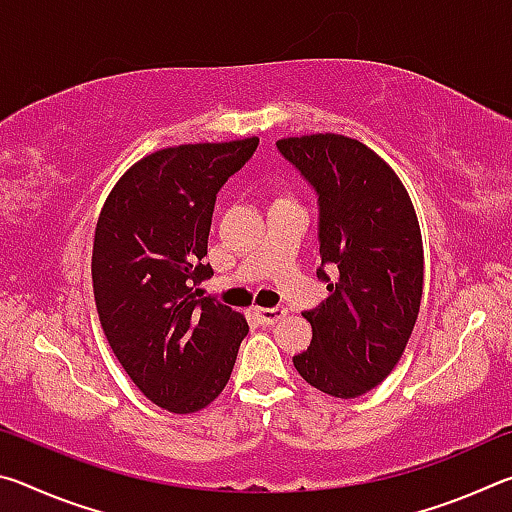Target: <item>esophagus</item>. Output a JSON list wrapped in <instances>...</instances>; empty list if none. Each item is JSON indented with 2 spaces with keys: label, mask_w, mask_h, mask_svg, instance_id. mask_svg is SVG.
Listing matches in <instances>:
<instances>
[{
  "label": "esophagus",
  "mask_w": 512,
  "mask_h": 512,
  "mask_svg": "<svg viewBox=\"0 0 512 512\" xmlns=\"http://www.w3.org/2000/svg\"><path fill=\"white\" fill-rule=\"evenodd\" d=\"M253 314L257 318V323L262 325H273L280 320L284 314H287V309L284 307H255Z\"/></svg>",
  "instance_id": "1"
}]
</instances>
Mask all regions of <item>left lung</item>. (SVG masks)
Instances as JSON below:
<instances>
[{
	"mask_svg": "<svg viewBox=\"0 0 512 512\" xmlns=\"http://www.w3.org/2000/svg\"><path fill=\"white\" fill-rule=\"evenodd\" d=\"M277 149L318 194V277L329 291L302 314L314 336L293 366L318 391L352 400L391 375L418 320V216L397 173L359 140L316 133L277 140ZM325 263L337 268L334 283Z\"/></svg>",
	"mask_w": 512,
	"mask_h": 512,
	"instance_id": "obj_1",
	"label": "left lung"
}]
</instances>
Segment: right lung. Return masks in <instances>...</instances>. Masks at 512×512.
<instances>
[{
    "label": "right lung",
    "mask_w": 512,
    "mask_h": 512,
    "mask_svg": "<svg viewBox=\"0 0 512 512\" xmlns=\"http://www.w3.org/2000/svg\"><path fill=\"white\" fill-rule=\"evenodd\" d=\"M259 137L180 144L135 162L101 207L92 287L103 334L153 404L196 413L228 384L246 318L194 287L207 255L216 194L253 158Z\"/></svg>",
    "instance_id": "obj_1"
}]
</instances>
